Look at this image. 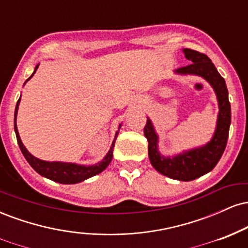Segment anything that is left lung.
I'll use <instances>...</instances> for the list:
<instances>
[{
	"label": "left lung",
	"mask_w": 248,
	"mask_h": 248,
	"mask_svg": "<svg viewBox=\"0 0 248 248\" xmlns=\"http://www.w3.org/2000/svg\"><path fill=\"white\" fill-rule=\"evenodd\" d=\"M183 52L191 64L179 67L176 72L181 75L203 77L206 81L210 82L217 94L219 114L212 140L201 148L184 152L173 157H164L157 150L158 136L155 133L150 119H148L144 126V136L148 140V155L152 166L167 177L187 182L210 172L220 160L229 138L231 124V105L224 78L219 75L211 59L204 53L191 49H184Z\"/></svg>",
	"instance_id": "1"
}]
</instances>
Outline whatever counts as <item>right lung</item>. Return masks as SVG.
<instances>
[{
    "label": "right lung",
    "instance_id": "right-lung-1",
    "mask_svg": "<svg viewBox=\"0 0 248 248\" xmlns=\"http://www.w3.org/2000/svg\"><path fill=\"white\" fill-rule=\"evenodd\" d=\"M37 69H38V65L35 67V71H33V73L31 75V77L35 75ZM29 79H28V80H29ZM19 100H21V98L18 99V101H17L16 104L15 118H14V128H15L17 142H18L19 149H21L22 154L24 155L25 160L29 162L30 166L32 167L33 169L39 173V175L44 176V177L49 178L51 181L58 182V183H62V184H76V183H79V182L85 181V179L92 177V176L98 175V173L104 171V170L108 167V164L110 163V161H112L113 158V149H114L115 140L119 132H116L115 139L112 142V146H110L109 152H108L106 156H105L104 160H102L100 163L94 164V166L86 167V166H79V164H75V163H66V162H46V161L39 160V158H37L33 155H31V154L27 150V148L24 147V144L22 143L21 138H19L18 130H17V126H16V116H17V110H18ZM120 127H119V129H120Z\"/></svg>",
    "mask_w": 248,
    "mask_h": 248
}]
</instances>
